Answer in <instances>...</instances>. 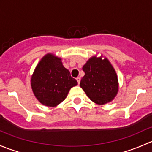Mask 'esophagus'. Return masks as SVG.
I'll return each instance as SVG.
<instances>
[{
    "instance_id": "1",
    "label": "esophagus",
    "mask_w": 152,
    "mask_h": 152,
    "mask_svg": "<svg viewBox=\"0 0 152 152\" xmlns=\"http://www.w3.org/2000/svg\"><path fill=\"white\" fill-rule=\"evenodd\" d=\"M77 83L80 84V77H77Z\"/></svg>"
}]
</instances>
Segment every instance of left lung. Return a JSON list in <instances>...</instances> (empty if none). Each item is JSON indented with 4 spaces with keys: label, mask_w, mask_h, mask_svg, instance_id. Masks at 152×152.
I'll return each instance as SVG.
<instances>
[{
    "label": "left lung",
    "mask_w": 152,
    "mask_h": 152,
    "mask_svg": "<svg viewBox=\"0 0 152 152\" xmlns=\"http://www.w3.org/2000/svg\"><path fill=\"white\" fill-rule=\"evenodd\" d=\"M83 70L85 75L80 85L92 102L104 104L115 97L118 91V76L107 58L102 55L100 57L92 56L84 64Z\"/></svg>",
    "instance_id": "obj_1"
}]
</instances>
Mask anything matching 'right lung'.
I'll list each match as a JSON object with an SVG mask.
<instances>
[{"instance_id": "right-lung-1", "label": "right lung", "mask_w": 152, "mask_h": 152, "mask_svg": "<svg viewBox=\"0 0 152 152\" xmlns=\"http://www.w3.org/2000/svg\"><path fill=\"white\" fill-rule=\"evenodd\" d=\"M77 85L64 66L61 58L48 53L42 58L31 78L33 93L43 105L56 107L66 99L69 91Z\"/></svg>"}]
</instances>
